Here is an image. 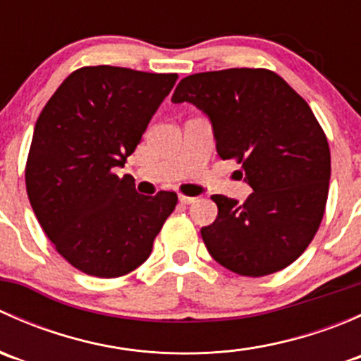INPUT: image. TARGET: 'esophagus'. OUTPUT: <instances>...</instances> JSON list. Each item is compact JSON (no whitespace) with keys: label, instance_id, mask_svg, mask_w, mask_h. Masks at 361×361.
<instances>
[{"label":"esophagus","instance_id":"34e87169","mask_svg":"<svg viewBox=\"0 0 361 361\" xmlns=\"http://www.w3.org/2000/svg\"><path fill=\"white\" fill-rule=\"evenodd\" d=\"M195 201H197V199H195V197H190V195L180 194V202L181 204H192V202H195Z\"/></svg>","mask_w":361,"mask_h":361}]
</instances>
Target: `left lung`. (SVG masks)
I'll list each match as a JSON object with an SVG mask.
<instances>
[{
    "label": "left lung",
    "instance_id": "1",
    "mask_svg": "<svg viewBox=\"0 0 361 361\" xmlns=\"http://www.w3.org/2000/svg\"><path fill=\"white\" fill-rule=\"evenodd\" d=\"M171 101L209 116L218 155L241 164L239 178L253 188L243 204L211 195L218 216L201 228L211 257L248 278L293 264L318 232L329 197V141L309 104L265 68L195 73Z\"/></svg>",
    "mask_w": 361,
    "mask_h": 361
}]
</instances>
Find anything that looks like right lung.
<instances>
[{
  "mask_svg": "<svg viewBox=\"0 0 361 361\" xmlns=\"http://www.w3.org/2000/svg\"><path fill=\"white\" fill-rule=\"evenodd\" d=\"M176 73L83 66L61 83L35 126L25 190L47 238L78 271L120 278L150 257L178 204L137 194L115 167L136 150Z\"/></svg>",
  "mask_w": 361,
  "mask_h": 361,
  "instance_id": "add662e5",
  "label": "right lung"
}]
</instances>
